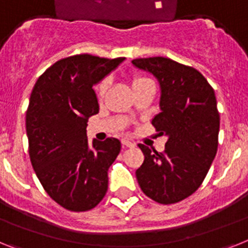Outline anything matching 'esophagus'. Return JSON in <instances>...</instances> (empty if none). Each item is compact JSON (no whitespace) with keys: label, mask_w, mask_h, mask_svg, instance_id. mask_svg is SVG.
I'll list each match as a JSON object with an SVG mask.
<instances>
[{"label":"esophagus","mask_w":248,"mask_h":248,"mask_svg":"<svg viewBox=\"0 0 248 248\" xmlns=\"http://www.w3.org/2000/svg\"><path fill=\"white\" fill-rule=\"evenodd\" d=\"M122 146L124 147H134L135 146V142H132V141L130 140H122Z\"/></svg>","instance_id":"esophagus-1"}]
</instances>
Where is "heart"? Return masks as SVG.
<instances>
[{"mask_svg":"<svg viewBox=\"0 0 248 248\" xmlns=\"http://www.w3.org/2000/svg\"><path fill=\"white\" fill-rule=\"evenodd\" d=\"M146 83H151V80H149L147 78H143V77H136V78L134 79V82H132V87L136 88L139 85L146 84ZM108 84H109V80H108V79H105V80H102L98 84V87H97V92H98V94L101 95V97L105 94L106 91H107Z\"/></svg>","mask_w":248,"mask_h":248,"instance_id":"1","label":"heart"}]
</instances>
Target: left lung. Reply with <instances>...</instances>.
Returning <instances> with one entry per match:
<instances>
[{"instance_id": "left-lung-1", "label": "left lung", "mask_w": 248, "mask_h": 248, "mask_svg": "<svg viewBox=\"0 0 248 248\" xmlns=\"http://www.w3.org/2000/svg\"><path fill=\"white\" fill-rule=\"evenodd\" d=\"M132 64L159 82L160 112L151 124L168 137L163 153L139 145L145 160L136 170L137 182L153 201L178 203L201 186L217 154L216 94L198 70L169 58H141Z\"/></svg>"}]
</instances>
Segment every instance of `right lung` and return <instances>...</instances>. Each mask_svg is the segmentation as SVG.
I'll list each match as a JSON object with an SVG mask.
<instances>
[{
    "label": "right lung",
    "mask_w": 248,
    "mask_h": 248,
    "mask_svg": "<svg viewBox=\"0 0 248 248\" xmlns=\"http://www.w3.org/2000/svg\"><path fill=\"white\" fill-rule=\"evenodd\" d=\"M124 58L80 54L50 66L37 79L26 112L29 154L50 198L73 212L94 208L107 193L108 169L121 151L117 139L87 137V122L99 112L93 85Z\"/></svg>",
    "instance_id": "right-lung-1"
}]
</instances>
